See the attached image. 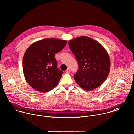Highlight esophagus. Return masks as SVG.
Wrapping results in <instances>:
<instances>
[{
    "label": "esophagus",
    "instance_id": "esophagus-1",
    "mask_svg": "<svg viewBox=\"0 0 134 134\" xmlns=\"http://www.w3.org/2000/svg\"><path fill=\"white\" fill-rule=\"evenodd\" d=\"M66 73H69L70 72V69L69 68H68L66 70Z\"/></svg>",
    "mask_w": 134,
    "mask_h": 134
}]
</instances>
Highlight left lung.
<instances>
[{"instance_id": "1", "label": "left lung", "mask_w": 134, "mask_h": 134, "mask_svg": "<svg viewBox=\"0 0 134 134\" xmlns=\"http://www.w3.org/2000/svg\"><path fill=\"white\" fill-rule=\"evenodd\" d=\"M68 45L78 63V70L74 75L77 83L87 91L100 87L110 72V59L106 49L88 36L71 40Z\"/></svg>"}]
</instances>
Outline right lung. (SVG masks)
I'll use <instances>...</instances> for the list:
<instances>
[{"label": "right lung", "instance_id": "right-lung-1", "mask_svg": "<svg viewBox=\"0 0 134 134\" xmlns=\"http://www.w3.org/2000/svg\"><path fill=\"white\" fill-rule=\"evenodd\" d=\"M66 44L65 40L45 38L27 48L23 57L22 68L25 79L31 87L46 92L58 85L63 72L57 68L55 54Z\"/></svg>", "mask_w": 134, "mask_h": 134}]
</instances>
